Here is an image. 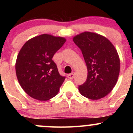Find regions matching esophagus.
<instances>
[{
    "mask_svg": "<svg viewBox=\"0 0 133 133\" xmlns=\"http://www.w3.org/2000/svg\"><path fill=\"white\" fill-rule=\"evenodd\" d=\"M74 76H75V73H70V74L68 75V77L69 79H73V78H74Z\"/></svg>",
    "mask_w": 133,
    "mask_h": 133,
    "instance_id": "obj_1",
    "label": "esophagus"
}]
</instances>
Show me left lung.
Masks as SVG:
<instances>
[{
    "mask_svg": "<svg viewBox=\"0 0 133 133\" xmlns=\"http://www.w3.org/2000/svg\"><path fill=\"white\" fill-rule=\"evenodd\" d=\"M73 40L81 49L88 68L87 80L79 85V91L91 100L102 98L118 78L120 62L116 48L105 37L92 32H83Z\"/></svg>",
    "mask_w": 133,
    "mask_h": 133,
    "instance_id": "1",
    "label": "left lung"
}]
</instances>
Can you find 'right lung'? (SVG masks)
I'll return each mask as SVG.
<instances>
[{
    "label": "right lung",
    "mask_w": 133,
    "mask_h": 133,
    "mask_svg": "<svg viewBox=\"0 0 133 133\" xmlns=\"http://www.w3.org/2000/svg\"><path fill=\"white\" fill-rule=\"evenodd\" d=\"M64 37L42 34L24 44L17 56L16 75L21 88L33 98L46 101L58 94L65 77L52 60L64 45Z\"/></svg>",
    "instance_id": "1"
}]
</instances>
